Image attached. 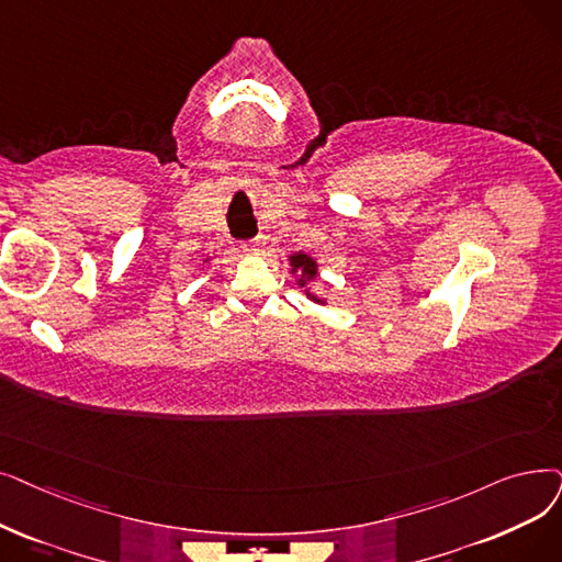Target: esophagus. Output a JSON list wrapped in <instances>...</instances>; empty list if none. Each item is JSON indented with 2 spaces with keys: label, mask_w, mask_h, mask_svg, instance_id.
<instances>
[{
  "label": "esophagus",
  "mask_w": 562,
  "mask_h": 562,
  "mask_svg": "<svg viewBox=\"0 0 562 562\" xmlns=\"http://www.w3.org/2000/svg\"><path fill=\"white\" fill-rule=\"evenodd\" d=\"M259 246H261V238H250V240H243V250L246 252H259Z\"/></svg>",
  "instance_id": "esophagus-1"
}]
</instances>
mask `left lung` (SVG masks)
Instances as JSON below:
<instances>
[{
    "instance_id": "1",
    "label": "left lung",
    "mask_w": 562,
    "mask_h": 562,
    "mask_svg": "<svg viewBox=\"0 0 562 562\" xmlns=\"http://www.w3.org/2000/svg\"><path fill=\"white\" fill-rule=\"evenodd\" d=\"M291 266L301 268L303 276H307V278H314V276H316V266H314V261H312L307 255H294V257H291ZM301 284H305V280H301ZM312 299H314V296H312ZM314 301H316V299H314Z\"/></svg>"
}]
</instances>
